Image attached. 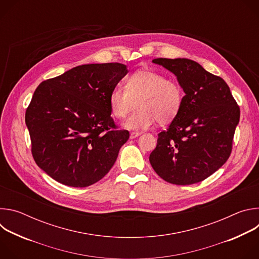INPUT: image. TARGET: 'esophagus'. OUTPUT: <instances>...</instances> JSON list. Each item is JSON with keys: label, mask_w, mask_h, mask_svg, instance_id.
I'll return each instance as SVG.
<instances>
[{"label": "esophagus", "mask_w": 259, "mask_h": 259, "mask_svg": "<svg viewBox=\"0 0 259 259\" xmlns=\"http://www.w3.org/2000/svg\"><path fill=\"white\" fill-rule=\"evenodd\" d=\"M140 134H141V133H139V132H131V133H130V139H134V138L140 136Z\"/></svg>", "instance_id": "1"}]
</instances>
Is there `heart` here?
Listing matches in <instances>:
<instances>
[{
	"label": "heart",
	"mask_w": 259,
	"mask_h": 259,
	"mask_svg": "<svg viewBox=\"0 0 259 259\" xmlns=\"http://www.w3.org/2000/svg\"><path fill=\"white\" fill-rule=\"evenodd\" d=\"M183 101L179 84L166 79L160 72L140 69L126 80L125 88L116 87L108 95L110 115L123 120L133 109H137L124 122L130 130H144L159 124H167L178 115Z\"/></svg>",
	"instance_id": "obj_1"
}]
</instances>
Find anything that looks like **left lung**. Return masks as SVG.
<instances>
[{"label": "left lung", "instance_id": "8db88e82", "mask_svg": "<svg viewBox=\"0 0 259 259\" xmlns=\"http://www.w3.org/2000/svg\"><path fill=\"white\" fill-rule=\"evenodd\" d=\"M153 62L173 72L186 95L176 118L158 134L151 165L167 182H200L230 158L240 107L225 80L198 62L187 58H156Z\"/></svg>", "mask_w": 259, "mask_h": 259}]
</instances>
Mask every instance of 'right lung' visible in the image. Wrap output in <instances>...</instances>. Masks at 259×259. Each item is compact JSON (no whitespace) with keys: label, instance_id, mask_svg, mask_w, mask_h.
Instances as JSON below:
<instances>
[{"label":"right lung","instance_id":"right-lung-1","mask_svg":"<svg viewBox=\"0 0 259 259\" xmlns=\"http://www.w3.org/2000/svg\"><path fill=\"white\" fill-rule=\"evenodd\" d=\"M127 72L118 62L83 64L35 89L25 112L31 154L54 180L86 188L114 166L129 131L110 117L108 95Z\"/></svg>","mask_w":259,"mask_h":259}]
</instances>
